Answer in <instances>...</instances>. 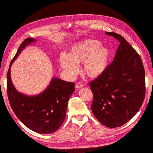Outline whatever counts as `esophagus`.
Segmentation results:
<instances>
[{"label": "esophagus", "mask_w": 153, "mask_h": 153, "mask_svg": "<svg viewBox=\"0 0 153 153\" xmlns=\"http://www.w3.org/2000/svg\"><path fill=\"white\" fill-rule=\"evenodd\" d=\"M83 84L81 83H77L76 85V89H80V88H82L83 87Z\"/></svg>", "instance_id": "obj_1"}]
</instances>
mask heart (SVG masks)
<instances>
[{
  "instance_id": "1",
  "label": "heart",
  "mask_w": 153,
  "mask_h": 153,
  "mask_svg": "<svg viewBox=\"0 0 153 153\" xmlns=\"http://www.w3.org/2000/svg\"><path fill=\"white\" fill-rule=\"evenodd\" d=\"M111 51L101 46L100 41L86 39L71 48L70 53L60 56V65L68 76L74 77L77 72V65L83 63L82 72L85 76L95 79L101 76L108 68Z\"/></svg>"
}]
</instances>
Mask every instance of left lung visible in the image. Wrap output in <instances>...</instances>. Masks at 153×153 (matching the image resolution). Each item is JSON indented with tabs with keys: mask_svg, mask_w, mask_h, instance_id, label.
<instances>
[{
	"mask_svg": "<svg viewBox=\"0 0 153 153\" xmlns=\"http://www.w3.org/2000/svg\"><path fill=\"white\" fill-rule=\"evenodd\" d=\"M120 42L112 64L89 83L93 94L91 110L108 128L122 126L141 108L145 95V73L141 58L119 34L105 32Z\"/></svg>",
	"mask_w": 153,
	"mask_h": 153,
	"instance_id": "8db88e82",
	"label": "left lung"
}]
</instances>
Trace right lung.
<instances>
[{
	"mask_svg": "<svg viewBox=\"0 0 153 153\" xmlns=\"http://www.w3.org/2000/svg\"><path fill=\"white\" fill-rule=\"evenodd\" d=\"M35 42L33 38L25 39L12 60L7 74V94L12 110L27 128L39 134H49L62 124L75 84L53 77L47 88L37 95H26L16 90L11 79V66L23 49Z\"/></svg>",
	"mask_w": 153,
	"mask_h": 153,
	"instance_id": "1",
	"label": "right lung"
}]
</instances>
